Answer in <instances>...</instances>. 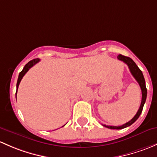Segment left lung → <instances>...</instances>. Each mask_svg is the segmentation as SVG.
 Instances as JSON below:
<instances>
[{
    "label": "left lung",
    "instance_id": "obj_1",
    "mask_svg": "<svg viewBox=\"0 0 157 157\" xmlns=\"http://www.w3.org/2000/svg\"><path fill=\"white\" fill-rule=\"evenodd\" d=\"M118 59L119 60L122 61V62L125 63V64H127V66L129 68V70H130L131 73L132 75H133L134 78H135V80L138 82L139 85L140 87V89H141V92H142V100H141V103H140V106L139 107L138 111L137 112L136 115L131 119L129 122H126L124 125H120V126H109V125H103V126L108 128L110 129H122V128H125L128 126H130L131 125L134 123L137 119H138L139 116H140V113L142 112V109H143L145 101H146V98H147V88H146V85H145V80L144 78L143 73H142L141 70L139 69L138 66L136 65L135 62L131 59L130 57L128 56H123L122 54H119V56H117Z\"/></svg>",
    "mask_w": 157,
    "mask_h": 157
}]
</instances>
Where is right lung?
Returning a JSON list of instances; mask_svg holds the SVG:
<instances>
[{"mask_svg": "<svg viewBox=\"0 0 157 157\" xmlns=\"http://www.w3.org/2000/svg\"><path fill=\"white\" fill-rule=\"evenodd\" d=\"M39 61H40V59H38V58H36V59H32V60L29 61V62L28 63H27L26 65H25V67H24L23 69H22V70L20 72H19V77H18V80H17V89H18V87H19V83H20L21 80H22V77H23L24 75H25V74L27 72H28L29 69L31 67H33V66L35 65V64H36L37 63H38V62H39Z\"/></svg>", "mask_w": 157, "mask_h": 157, "instance_id": "obj_1", "label": "right lung"}]
</instances>
